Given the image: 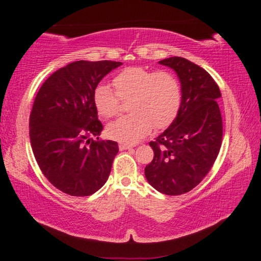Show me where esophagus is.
Listing matches in <instances>:
<instances>
[{
	"label": "esophagus",
	"mask_w": 261,
	"mask_h": 261,
	"mask_svg": "<svg viewBox=\"0 0 261 261\" xmlns=\"http://www.w3.org/2000/svg\"><path fill=\"white\" fill-rule=\"evenodd\" d=\"M118 147H120L121 151H124V149L132 148V145L126 144V143H120V145H118Z\"/></svg>",
	"instance_id": "esophagus-1"
}]
</instances>
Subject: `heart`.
I'll return each mask as SVG.
<instances>
[{
	"mask_svg": "<svg viewBox=\"0 0 261 261\" xmlns=\"http://www.w3.org/2000/svg\"><path fill=\"white\" fill-rule=\"evenodd\" d=\"M114 93L108 85L99 84L93 92L96 112L103 118L113 117L120 109V100H127V112L107 125L109 138L136 143L152 130H163L173 123L182 105V87L173 72L144 67L123 69L113 79Z\"/></svg>",
	"mask_w": 261,
	"mask_h": 261,
	"instance_id": "obj_1",
	"label": "heart"
}]
</instances>
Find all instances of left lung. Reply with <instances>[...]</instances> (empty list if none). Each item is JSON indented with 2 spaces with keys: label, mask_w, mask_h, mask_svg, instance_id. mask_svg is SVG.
Here are the masks:
<instances>
[{
  "label": "left lung",
  "mask_w": 261,
  "mask_h": 261,
  "mask_svg": "<svg viewBox=\"0 0 261 261\" xmlns=\"http://www.w3.org/2000/svg\"><path fill=\"white\" fill-rule=\"evenodd\" d=\"M174 69L182 86V105L176 120L155 140L152 162L145 176L154 189L178 196L196 188L218 158L222 143L221 96L211 74L184 57L159 62Z\"/></svg>",
  "instance_id": "1"
}]
</instances>
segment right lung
I'll list each match as a JSON object with an SVG mask.
<instances>
[{"label": "right lung", "mask_w": 261, "mask_h": 261, "mask_svg": "<svg viewBox=\"0 0 261 261\" xmlns=\"http://www.w3.org/2000/svg\"><path fill=\"white\" fill-rule=\"evenodd\" d=\"M115 61H76L46 79L30 115V139L45 177L62 192L91 196L112 170L118 145L88 139L103 126L98 120L93 92L101 79L120 67Z\"/></svg>", "instance_id": "add662e5"}]
</instances>
